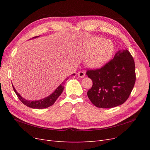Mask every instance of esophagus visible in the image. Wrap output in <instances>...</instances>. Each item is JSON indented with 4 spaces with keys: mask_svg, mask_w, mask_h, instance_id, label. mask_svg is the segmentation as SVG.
Masks as SVG:
<instances>
[{
    "mask_svg": "<svg viewBox=\"0 0 150 150\" xmlns=\"http://www.w3.org/2000/svg\"><path fill=\"white\" fill-rule=\"evenodd\" d=\"M78 76L81 78H83L85 76V72L84 71H79L78 72Z\"/></svg>",
    "mask_w": 150,
    "mask_h": 150,
    "instance_id": "34e87169",
    "label": "esophagus"
}]
</instances>
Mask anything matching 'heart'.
<instances>
[{
  "label": "heart",
  "instance_id": "obj_1",
  "mask_svg": "<svg viewBox=\"0 0 150 150\" xmlns=\"http://www.w3.org/2000/svg\"><path fill=\"white\" fill-rule=\"evenodd\" d=\"M114 51V45L111 41L104 38H94L88 42L84 49L86 63L92 67H99L110 59Z\"/></svg>",
  "mask_w": 150,
  "mask_h": 150
}]
</instances>
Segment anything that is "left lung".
<instances>
[{
  "label": "left lung",
  "mask_w": 150,
  "mask_h": 150,
  "mask_svg": "<svg viewBox=\"0 0 150 150\" xmlns=\"http://www.w3.org/2000/svg\"><path fill=\"white\" fill-rule=\"evenodd\" d=\"M86 75L93 81L87 94L94 106L101 108L120 106L128 99L134 86L133 57L128 50L119 51L101 68L88 69Z\"/></svg>",
  "instance_id": "left-lung-1"
}]
</instances>
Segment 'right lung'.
Wrapping results in <instances>:
<instances>
[{"instance_id": "add662e5", "label": "right lung", "mask_w": 150, "mask_h": 150, "mask_svg": "<svg viewBox=\"0 0 150 150\" xmlns=\"http://www.w3.org/2000/svg\"><path fill=\"white\" fill-rule=\"evenodd\" d=\"M38 37H39V36H36V37H34L33 38H36ZM72 75H74V74H73ZM65 80H67V79H66ZM64 83H65V81H63V82L61 83V84H60L59 86H58L57 88L54 91L51 95H49V96L38 101L26 100V99L21 97V96H20V94L16 91V90L15 89L13 85H12V87L18 98L19 99V100L21 101V102L23 103L24 105L34 109H44V108H46L52 106V104H54V103H55V101L57 100V99L59 98V96H60L61 93H62L63 90H64Z\"/></svg>"}]
</instances>
